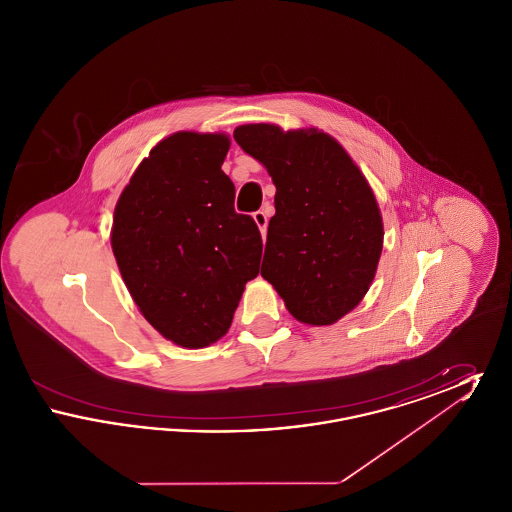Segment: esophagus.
<instances>
[{"label":"esophagus","mask_w":512,"mask_h":512,"mask_svg":"<svg viewBox=\"0 0 512 512\" xmlns=\"http://www.w3.org/2000/svg\"><path fill=\"white\" fill-rule=\"evenodd\" d=\"M253 219L257 222V226H259V230H261V234L265 236L267 234V226H268V215L265 209H259V211H255L253 213Z\"/></svg>","instance_id":"obj_1"}]
</instances>
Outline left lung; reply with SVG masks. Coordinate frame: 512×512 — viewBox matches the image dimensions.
Segmentation results:
<instances>
[{"label":"left lung","mask_w":512,"mask_h":512,"mask_svg":"<svg viewBox=\"0 0 512 512\" xmlns=\"http://www.w3.org/2000/svg\"><path fill=\"white\" fill-rule=\"evenodd\" d=\"M234 140L276 186L261 276L299 322L334 324L361 303L382 253L384 226L365 176L315 128L244 124Z\"/></svg>","instance_id":"8db88e82"}]
</instances>
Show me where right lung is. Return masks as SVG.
<instances>
[{
  "instance_id": "1",
  "label": "right lung",
  "mask_w": 512,
  "mask_h": 512,
  "mask_svg": "<svg viewBox=\"0 0 512 512\" xmlns=\"http://www.w3.org/2000/svg\"><path fill=\"white\" fill-rule=\"evenodd\" d=\"M230 140L178 132L151 149L115 207L111 245L147 322L176 345L220 340L259 274L263 240L234 209L220 165Z\"/></svg>"
}]
</instances>
